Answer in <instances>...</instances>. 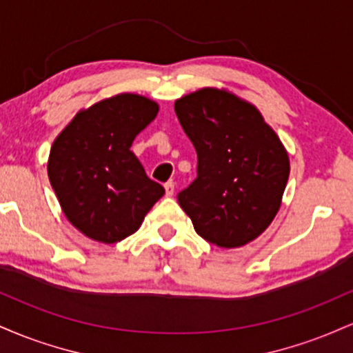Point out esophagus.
Masks as SVG:
<instances>
[{"mask_svg":"<svg viewBox=\"0 0 353 353\" xmlns=\"http://www.w3.org/2000/svg\"><path fill=\"white\" fill-rule=\"evenodd\" d=\"M164 189H165V196L171 197L172 194H174V182H172V181L165 182V184H164Z\"/></svg>","mask_w":353,"mask_h":353,"instance_id":"esophagus-1","label":"esophagus"}]
</instances>
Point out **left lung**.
I'll use <instances>...</instances> for the list:
<instances>
[{"mask_svg":"<svg viewBox=\"0 0 353 353\" xmlns=\"http://www.w3.org/2000/svg\"><path fill=\"white\" fill-rule=\"evenodd\" d=\"M177 119L197 152V177L177 194L202 239L225 249L269 228L289 179V156L252 104L204 88L177 99Z\"/></svg>","mask_w":353,"mask_h":353,"instance_id":"1","label":"left lung"}]
</instances>
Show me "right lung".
<instances>
[{
  "label": "right lung",
  "mask_w": 353,
  "mask_h": 353,
  "mask_svg": "<svg viewBox=\"0 0 353 353\" xmlns=\"http://www.w3.org/2000/svg\"><path fill=\"white\" fill-rule=\"evenodd\" d=\"M157 111L154 101L124 92L81 111L56 137L48 176L64 216L89 239L123 241L164 196L131 151Z\"/></svg>",
  "instance_id": "add662e5"
}]
</instances>
